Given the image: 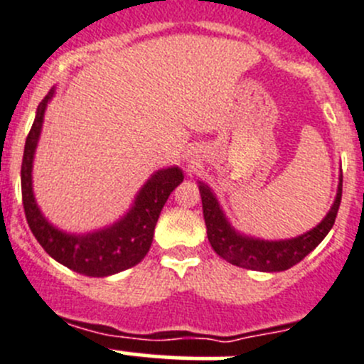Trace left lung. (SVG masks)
<instances>
[{
	"instance_id": "8db88e82",
	"label": "left lung",
	"mask_w": 364,
	"mask_h": 364,
	"mask_svg": "<svg viewBox=\"0 0 364 364\" xmlns=\"http://www.w3.org/2000/svg\"><path fill=\"white\" fill-rule=\"evenodd\" d=\"M341 182H343V175L340 171L336 196H334L333 205H331V208L318 225L297 237L269 240L239 232L230 223L228 215L223 210L221 203H219L212 187L207 186L205 182L198 181L201 205H203V219L205 225H207L208 242H210L212 250L223 260L230 262V264L237 265V267L260 272L287 271V269L299 264L306 255L311 253L322 242L323 237L329 233V230L333 228L341 201Z\"/></svg>"
}]
</instances>
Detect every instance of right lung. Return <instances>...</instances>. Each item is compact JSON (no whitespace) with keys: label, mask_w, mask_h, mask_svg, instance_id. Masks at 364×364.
<instances>
[{"label":"right lung","mask_w":364,"mask_h":364,"mask_svg":"<svg viewBox=\"0 0 364 364\" xmlns=\"http://www.w3.org/2000/svg\"><path fill=\"white\" fill-rule=\"evenodd\" d=\"M56 93V86L44 97L37 107L35 122L26 138L21 166V189L28 225L46 253L65 267L92 276L106 278L117 274L145 258L152 246L154 230L164 203L177 186L183 182V171L178 166L161 168L136 193L131 207L124 215L102 228L85 233L65 232L53 225L37 203L33 193V161L42 134L46 109Z\"/></svg>","instance_id":"add662e5"}]
</instances>
